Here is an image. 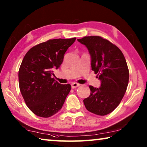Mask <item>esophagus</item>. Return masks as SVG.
Masks as SVG:
<instances>
[{
  "label": "esophagus",
  "mask_w": 147,
  "mask_h": 147,
  "mask_svg": "<svg viewBox=\"0 0 147 147\" xmlns=\"http://www.w3.org/2000/svg\"><path fill=\"white\" fill-rule=\"evenodd\" d=\"M80 86V84L78 83H76V82H73L71 84V88L74 89V88H76L77 87H78Z\"/></svg>",
  "instance_id": "34e87169"
}]
</instances>
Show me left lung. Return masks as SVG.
<instances>
[{"label": "left lung", "instance_id": "left-lung-1", "mask_svg": "<svg viewBox=\"0 0 147 147\" xmlns=\"http://www.w3.org/2000/svg\"><path fill=\"white\" fill-rule=\"evenodd\" d=\"M77 40L88 48L92 70L101 82L99 88L89 86L91 93L83 100L84 105L96 115H108L119 106L127 89L129 71L125 58L117 47L102 37Z\"/></svg>", "mask_w": 147, "mask_h": 147}]
</instances>
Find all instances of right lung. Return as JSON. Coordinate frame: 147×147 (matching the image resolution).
Segmentation results:
<instances>
[{
	"label": "right lung",
	"instance_id": "add662e5",
	"mask_svg": "<svg viewBox=\"0 0 147 147\" xmlns=\"http://www.w3.org/2000/svg\"><path fill=\"white\" fill-rule=\"evenodd\" d=\"M75 40L76 38L50 39L33 47L24 56L19 70V88L35 115L49 117L63 106L71 86L59 84L52 76Z\"/></svg>",
	"mask_w": 147,
	"mask_h": 147
}]
</instances>
